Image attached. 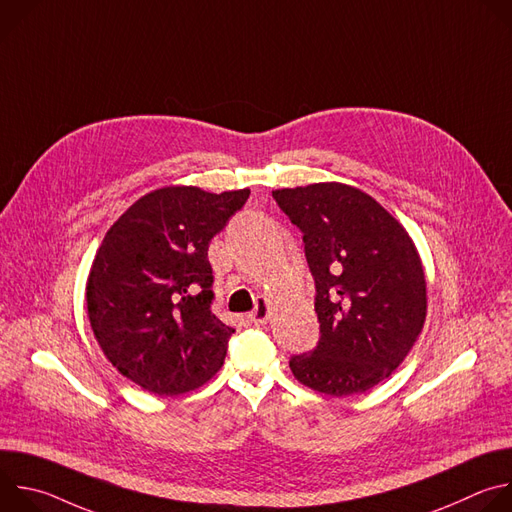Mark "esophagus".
Instances as JSON below:
<instances>
[{"label": "esophagus", "mask_w": 512, "mask_h": 512, "mask_svg": "<svg viewBox=\"0 0 512 512\" xmlns=\"http://www.w3.org/2000/svg\"><path fill=\"white\" fill-rule=\"evenodd\" d=\"M267 318H269V302H267L265 298H261V300L257 302L255 310L249 314V320H251L255 326H261V324L267 322Z\"/></svg>", "instance_id": "obj_1"}]
</instances>
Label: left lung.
Here are the masks:
<instances>
[{
  "mask_svg": "<svg viewBox=\"0 0 512 512\" xmlns=\"http://www.w3.org/2000/svg\"><path fill=\"white\" fill-rule=\"evenodd\" d=\"M304 233L316 283L320 340L289 360L294 377L324 395L364 393L391 377L427 314L419 253L373 196L340 182L273 190Z\"/></svg>",
  "mask_w": 512,
  "mask_h": 512,
  "instance_id": "8db88e82",
  "label": "left lung"
}]
</instances>
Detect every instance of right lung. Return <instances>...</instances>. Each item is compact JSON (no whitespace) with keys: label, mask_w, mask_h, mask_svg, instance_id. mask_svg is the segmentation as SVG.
Segmentation results:
<instances>
[{"label":"right lung","mask_w":512,"mask_h":512,"mask_svg":"<svg viewBox=\"0 0 512 512\" xmlns=\"http://www.w3.org/2000/svg\"><path fill=\"white\" fill-rule=\"evenodd\" d=\"M249 194L166 186L107 231L87 279L89 320L109 362L141 389L182 395L223 367L235 328L210 310L208 245Z\"/></svg>","instance_id":"add662e5"}]
</instances>
